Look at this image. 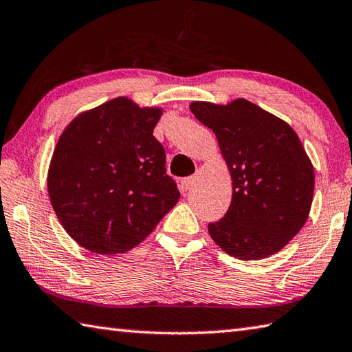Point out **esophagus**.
Instances as JSON below:
<instances>
[{
    "label": "esophagus",
    "instance_id": "esophagus-1",
    "mask_svg": "<svg viewBox=\"0 0 352 352\" xmlns=\"http://www.w3.org/2000/svg\"><path fill=\"white\" fill-rule=\"evenodd\" d=\"M194 183H195V178L194 177L183 178V180L180 182V190H182V192H188L189 189H192Z\"/></svg>",
    "mask_w": 352,
    "mask_h": 352
}]
</instances>
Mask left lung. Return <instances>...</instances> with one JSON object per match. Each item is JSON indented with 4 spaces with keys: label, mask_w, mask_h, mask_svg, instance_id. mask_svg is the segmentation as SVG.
I'll use <instances>...</instances> for the list:
<instances>
[{
    "label": "left lung",
    "mask_w": 352,
    "mask_h": 352,
    "mask_svg": "<svg viewBox=\"0 0 352 352\" xmlns=\"http://www.w3.org/2000/svg\"><path fill=\"white\" fill-rule=\"evenodd\" d=\"M195 118L212 129L232 178V201L209 223L212 240L240 260L283 249L308 220L314 168L292 127L245 98L226 106L194 101Z\"/></svg>",
    "instance_id": "8db88e82"
}]
</instances>
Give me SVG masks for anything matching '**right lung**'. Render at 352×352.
Returning <instances> with one entry per match:
<instances>
[{
    "label": "right lung",
    "instance_id": "right-lung-1",
    "mask_svg": "<svg viewBox=\"0 0 352 352\" xmlns=\"http://www.w3.org/2000/svg\"><path fill=\"white\" fill-rule=\"evenodd\" d=\"M162 112L118 97L80 113L61 133L47 175L50 203L91 252L129 251L180 198L152 135Z\"/></svg>",
    "mask_w": 352,
    "mask_h": 352
}]
</instances>
